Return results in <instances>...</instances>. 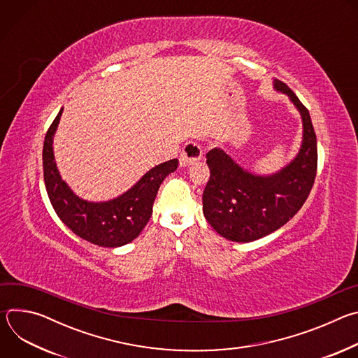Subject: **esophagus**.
I'll return each mask as SVG.
<instances>
[{"label": "esophagus", "instance_id": "34e87169", "mask_svg": "<svg viewBox=\"0 0 358 358\" xmlns=\"http://www.w3.org/2000/svg\"><path fill=\"white\" fill-rule=\"evenodd\" d=\"M202 157V150H201V145L195 141H188L184 148H182V152L180 156V164L181 167H187L198 160H201Z\"/></svg>", "mask_w": 358, "mask_h": 358}]
</instances>
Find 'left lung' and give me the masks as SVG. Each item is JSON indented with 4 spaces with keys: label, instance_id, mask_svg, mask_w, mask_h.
Here are the masks:
<instances>
[{
    "label": "left lung",
    "instance_id": "8db88e82",
    "mask_svg": "<svg viewBox=\"0 0 358 358\" xmlns=\"http://www.w3.org/2000/svg\"><path fill=\"white\" fill-rule=\"evenodd\" d=\"M273 87L287 94L299 110L303 137L296 157L278 173L258 176L242 169L222 148L207 152L210 180L202 211L210 225L232 242H252L283 227L301 208L317 170V143L309 110L280 80Z\"/></svg>",
    "mask_w": 358,
    "mask_h": 358
}]
</instances>
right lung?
Segmentation results:
<instances>
[{
  "mask_svg": "<svg viewBox=\"0 0 358 358\" xmlns=\"http://www.w3.org/2000/svg\"><path fill=\"white\" fill-rule=\"evenodd\" d=\"M62 112L64 108L48 129L43 141V180L49 201L61 221L82 239L105 248L123 246L136 239L147 225L157 191L164 178L177 170L178 160L152 167L130 189L113 199H83L62 180L54 156V136Z\"/></svg>",
  "mask_w": 358,
  "mask_h": 358,
  "instance_id": "obj_1",
  "label": "right lung"
}]
</instances>
